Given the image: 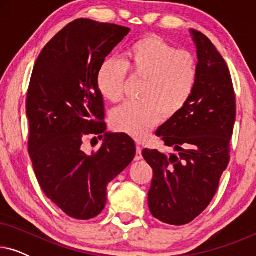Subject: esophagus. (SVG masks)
<instances>
[{"mask_svg":"<svg viewBox=\"0 0 256 256\" xmlns=\"http://www.w3.org/2000/svg\"><path fill=\"white\" fill-rule=\"evenodd\" d=\"M142 157V148L140 146H136V155H135V160H141Z\"/></svg>","mask_w":256,"mask_h":256,"instance_id":"esophagus-1","label":"esophagus"}]
</instances>
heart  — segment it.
Wrapping results in <instances>:
<instances>
[{
	"label": "heart",
	"instance_id": "heart-1",
	"mask_svg": "<svg viewBox=\"0 0 256 256\" xmlns=\"http://www.w3.org/2000/svg\"><path fill=\"white\" fill-rule=\"evenodd\" d=\"M128 71L143 79L142 99L127 101L110 116L118 132L143 138L163 116L171 118L182 112L194 96L198 82V65L194 56L177 50L157 36H146L132 44L124 62L107 59L99 68L96 82L100 93L110 102L124 96Z\"/></svg>",
	"mask_w": 256,
	"mask_h": 256
}]
</instances>
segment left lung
<instances>
[{"label":"left lung","mask_w":256,"mask_h":256,"mask_svg":"<svg viewBox=\"0 0 256 256\" xmlns=\"http://www.w3.org/2000/svg\"><path fill=\"white\" fill-rule=\"evenodd\" d=\"M198 57V82L182 112L156 135L177 154L144 149L154 170L148 194L152 214L180 226L208 208L230 162V140L236 121V94L230 70L205 34L190 30Z\"/></svg>","instance_id":"left-lung-1"}]
</instances>
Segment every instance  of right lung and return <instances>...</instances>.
Listing matches in <instances>:
<instances>
[{
  "label": "right lung",
  "mask_w": 256,
  "mask_h": 256,
  "mask_svg": "<svg viewBox=\"0 0 256 256\" xmlns=\"http://www.w3.org/2000/svg\"><path fill=\"white\" fill-rule=\"evenodd\" d=\"M130 29L79 18L45 45L26 96L29 154L42 190L74 219L102 212L107 185L134 160L130 136L106 132L102 94L96 82L104 58ZM102 148L86 154L85 136L102 134Z\"/></svg>",
  "instance_id": "right-lung-1"
}]
</instances>
